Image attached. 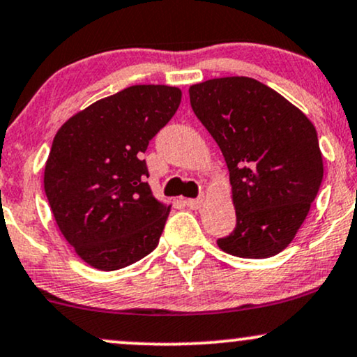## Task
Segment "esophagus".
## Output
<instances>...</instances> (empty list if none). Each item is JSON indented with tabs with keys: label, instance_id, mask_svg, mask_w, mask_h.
<instances>
[{
	"label": "esophagus",
	"instance_id": "34e87169",
	"mask_svg": "<svg viewBox=\"0 0 357 357\" xmlns=\"http://www.w3.org/2000/svg\"><path fill=\"white\" fill-rule=\"evenodd\" d=\"M204 203V196H199V197H195V199H186V206L190 209H199L201 206Z\"/></svg>",
	"mask_w": 357,
	"mask_h": 357
}]
</instances>
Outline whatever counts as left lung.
Segmentation results:
<instances>
[{"mask_svg":"<svg viewBox=\"0 0 357 357\" xmlns=\"http://www.w3.org/2000/svg\"><path fill=\"white\" fill-rule=\"evenodd\" d=\"M190 101L229 169L236 227L218 246L248 259L276 256L294 239L323 181L316 128L278 91L246 76L192 84Z\"/></svg>","mask_w":357,"mask_h":357,"instance_id":"obj_1","label":"left lung"}]
</instances>
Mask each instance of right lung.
Segmentation results:
<instances>
[{
	"label": "right lung",
	"instance_id": "add662e5",
	"mask_svg": "<svg viewBox=\"0 0 357 357\" xmlns=\"http://www.w3.org/2000/svg\"><path fill=\"white\" fill-rule=\"evenodd\" d=\"M179 102L174 86H130L56 132L45 192L59 231L86 264L116 271L160 243L171 206L153 196L143 153Z\"/></svg>",
	"mask_w": 357,
	"mask_h": 357
}]
</instances>
